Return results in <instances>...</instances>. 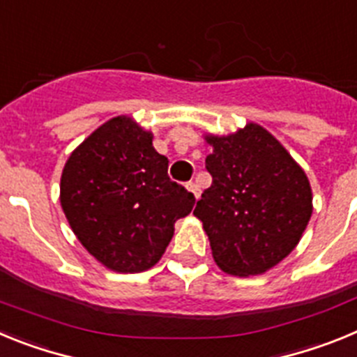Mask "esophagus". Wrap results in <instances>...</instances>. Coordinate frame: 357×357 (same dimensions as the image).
<instances>
[{
	"mask_svg": "<svg viewBox=\"0 0 357 357\" xmlns=\"http://www.w3.org/2000/svg\"><path fill=\"white\" fill-rule=\"evenodd\" d=\"M185 188H188V191H191V193L195 195V198H200V188H198L197 184H195V182H188V184H185Z\"/></svg>",
	"mask_w": 357,
	"mask_h": 357,
	"instance_id": "34e87169",
	"label": "esophagus"
}]
</instances>
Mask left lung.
Listing matches in <instances>:
<instances>
[{"mask_svg": "<svg viewBox=\"0 0 357 357\" xmlns=\"http://www.w3.org/2000/svg\"><path fill=\"white\" fill-rule=\"evenodd\" d=\"M213 184L193 214L204 223L216 264L230 275L268 272L298 245L313 213L304 169L261 125L206 135Z\"/></svg>", "mask_w": 357, "mask_h": 357, "instance_id": "1", "label": "left lung"}]
</instances>
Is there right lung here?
Returning a JSON list of instances; mask_svg holds the SVG:
<instances>
[{
    "label": "right lung",
    "instance_id": "add662e5",
    "mask_svg": "<svg viewBox=\"0 0 357 357\" xmlns=\"http://www.w3.org/2000/svg\"><path fill=\"white\" fill-rule=\"evenodd\" d=\"M153 135L127 116L109 119L73 151L61 206L85 250L109 270L137 273L162 257L193 193L169 181Z\"/></svg>",
    "mask_w": 357,
    "mask_h": 357
}]
</instances>
